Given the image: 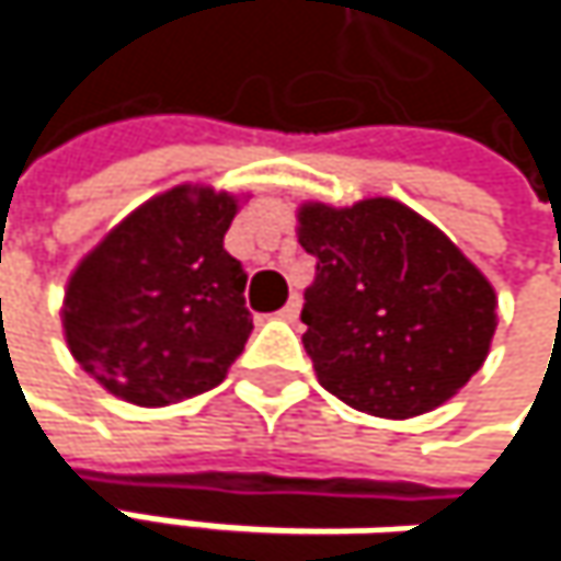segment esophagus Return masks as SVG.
I'll use <instances>...</instances> for the list:
<instances>
[{
    "label": "esophagus",
    "mask_w": 561,
    "mask_h": 561,
    "mask_svg": "<svg viewBox=\"0 0 561 561\" xmlns=\"http://www.w3.org/2000/svg\"><path fill=\"white\" fill-rule=\"evenodd\" d=\"M298 314H301V298L291 295V298L285 301V308L279 311V318L282 321H298Z\"/></svg>",
    "instance_id": "34e87169"
}]
</instances>
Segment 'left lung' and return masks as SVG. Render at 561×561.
<instances>
[{"label": "left lung", "instance_id": "left-lung-1", "mask_svg": "<svg viewBox=\"0 0 561 561\" xmlns=\"http://www.w3.org/2000/svg\"><path fill=\"white\" fill-rule=\"evenodd\" d=\"M298 224L314 256L301 344L324 390L360 412L409 419L481 370L497 298L442 230L390 197L344 210L305 204Z\"/></svg>", "mask_w": 561, "mask_h": 561}]
</instances>
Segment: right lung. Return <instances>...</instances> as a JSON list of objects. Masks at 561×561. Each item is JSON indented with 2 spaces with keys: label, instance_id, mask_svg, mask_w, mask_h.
Masks as SVG:
<instances>
[{
  "label": "right lung",
  "instance_id": "1",
  "mask_svg": "<svg viewBox=\"0 0 561 561\" xmlns=\"http://www.w3.org/2000/svg\"><path fill=\"white\" fill-rule=\"evenodd\" d=\"M233 214L230 194L171 187L77 266L64 334L106 390L136 405H169L227 377L253 331L247 270L224 250Z\"/></svg>",
  "mask_w": 561,
  "mask_h": 561
}]
</instances>
